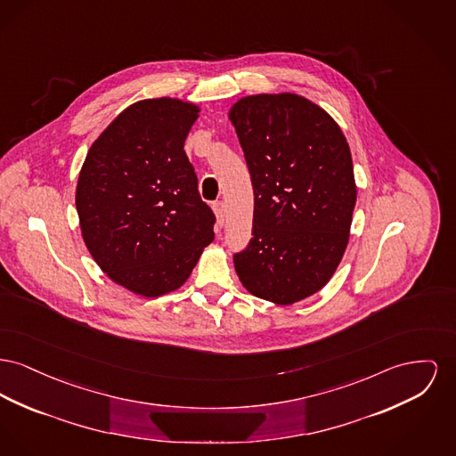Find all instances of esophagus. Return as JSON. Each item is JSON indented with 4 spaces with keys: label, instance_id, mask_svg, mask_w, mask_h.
Returning <instances> with one entry per match:
<instances>
[{
    "label": "esophagus",
    "instance_id": "1",
    "mask_svg": "<svg viewBox=\"0 0 456 456\" xmlns=\"http://www.w3.org/2000/svg\"><path fill=\"white\" fill-rule=\"evenodd\" d=\"M214 212L215 215H216L218 224L222 225V224H224V218H225V203H224V201H216V203H214Z\"/></svg>",
    "mask_w": 456,
    "mask_h": 456
}]
</instances>
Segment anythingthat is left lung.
Here are the masks:
<instances>
[{
	"label": "left lung",
	"instance_id": "left-lung-1",
	"mask_svg": "<svg viewBox=\"0 0 456 456\" xmlns=\"http://www.w3.org/2000/svg\"><path fill=\"white\" fill-rule=\"evenodd\" d=\"M229 118L255 192L253 238L234 267L248 293L293 305L319 293L346 251L356 203L348 141L296 93L242 96Z\"/></svg>",
	"mask_w": 456,
	"mask_h": 456
}]
</instances>
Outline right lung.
I'll return each instance as SVG.
<instances>
[{
    "instance_id": "right-lung-1",
    "label": "right lung",
    "mask_w": 456,
    "mask_h": 456,
    "mask_svg": "<svg viewBox=\"0 0 456 456\" xmlns=\"http://www.w3.org/2000/svg\"><path fill=\"white\" fill-rule=\"evenodd\" d=\"M201 108L150 98L120 111L82 163L76 208L87 251L108 277L142 297L177 291L214 241L184 141Z\"/></svg>"
}]
</instances>
